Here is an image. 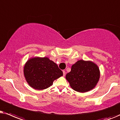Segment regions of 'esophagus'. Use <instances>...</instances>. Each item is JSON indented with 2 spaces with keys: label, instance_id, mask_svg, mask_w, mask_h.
<instances>
[{
  "label": "esophagus",
  "instance_id": "obj_1",
  "mask_svg": "<svg viewBox=\"0 0 120 120\" xmlns=\"http://www.w3.org/2000/svg\"><path fill=\"white\" fill-rule=\"evenodd\" d=\"M65 75H66V72H65V71H63V75H64V76H65Z\"/></svg>",
  "mask_w": 120,
  "mask_h": 120
}]
</instances>
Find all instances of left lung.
I'll return each instance as SVG.
<instances>
[{"mask_svg": "<svg viewBox=\"0 0 120 120\" xmlns=\"http://www.w3.org/2000/svg\"><path fill=\"white\" fill-rule=\"evenodd\" d=\"M100 78L98 66L90 61L81 60L71 67V71L66 75L70 86L77 92L84 93L92 90Z\"/></svg>", "mask_w": 120, "mask_h": 120, "instance_id": "1", "label": "left lung"}]
</instances>
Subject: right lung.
<instances>
[{
    "mask_svg": "<svg viewBox=\"0 0 120 120\" xmlns=\"http://www.w3.org/2000/svg\"><path fill=\"white\" fill-rule=\"evenodd\" d=\"M23 73L28 84L37 90L48 88L63 75L57 64L47 57L29 59L24 66Z\"/></svg>",
    "mask_w": 120,
    "mask_h": 120,
    "instance_id": "1",
    "label": "right lung"
}]
</instances>
